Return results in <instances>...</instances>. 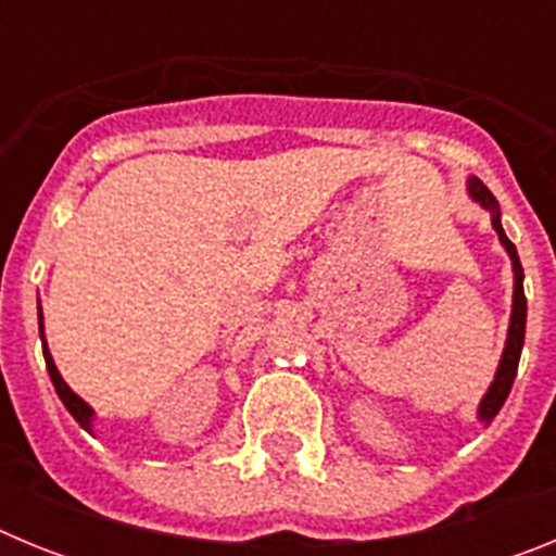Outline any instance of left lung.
Wrapping results in <instances>:
<instances>
[{
	"label": "left lung",
	"instance_id": "8db88e82",
	"mask_svg": "<svg viewBox=\"0 0 556 556\" xmlns=\"http://www.w3.org/2000/svg\"><path fill=\"white\" fill-rule=\"evenodd\" d=\"M465 189H468V198L473 200V203H479L481 208L490 214V225H493V230L498 233L501 248L507 250L509 262H513V312H509L507 342H504V351H501L493 381H490L488 392L481 395L479 409H476L479 424L490 426L493 424V417L501 412V406H504V401H507L515 376H518L520 351H523V337H527V294H523V267H520L518 250H515V244L509 242L507 233H504V225H501L498 200H495L493 191L481 184L479 178H473V175L465 180Z\"/></svg>",
	"mask_w": 556,
	"mask_h": 556
}]
</instances>
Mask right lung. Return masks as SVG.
Here are the masks:
<instances>
[{
	"mask_svg": "<svg viewBox=\"0 0 556 556\" xmlns=\"http://www.w3.org/2000/svg\"><path fill=\"white\" fill-rule=\"evenodd\" d=\"M38 331H41V345H43V358H47V372L49 378H52V384H55V392L58 397L63 401V406L68 409V415L75 417L77 424L83 426V429L88 431V434H94V420H97V412L91 409V406L83 401L80 395H77L72 387L63 381L61 370L55 367V358H52V353H49V345H47V337H43V314H41V301H38Z\"/></svg>",
	"mask_w": 556,
	"mask_h": 556,
	"instance_id": "right-lung-1",
	"label": "right lung"
}]
</instances>
